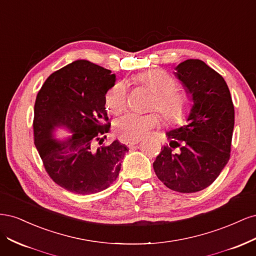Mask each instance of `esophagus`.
I'll return each mask as SVG.
<instances>
[{"instance_id":"obj_1","label":"esophagus","mask_w":256,"mask_h":256,"mask_svg":"<svg viewBox=\"0 0 256 256\" xmlns=\"http://www.w3.org/2000/svg\"><path fill=\"white\" fill-rule=\"evenodd\" d=\"M138 143H140V140H136V141H130V142H127V143H126V145H127L128 147H132V146L136 145Z\"/></svg>"}]
</instances>
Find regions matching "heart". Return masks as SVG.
<instances>
[{
    "instance_id": "obj_1",
    "label": "heart",
    "mask_w": 256,
    "mask_h": 256,
    "mask_svg": "<svg viewBox=\"0 0 256 256\" xmlns=\"http://www.w3.org/2000/svg\"><path fill=\"white\" fill-rule=\"evenodd\" d=\"M134 81L154 92L152 108L157 109L168 122H180L190 112L191 102L186 92L175 88L173 76L162 69H150L134 76ZM106 106L111 113L118 114L126 106L127 88L124 82L118 81L108 90ZM160 115L156 112L138 114L129 112L116 120L114 131L122 141L140 140L159 125Z\"/></svg>"
}]
</instances>
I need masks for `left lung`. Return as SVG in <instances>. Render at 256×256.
I'll use <instances>...</instances> for the list:
<instances>
[{"instance_id": "left-lung-1", "label": "left lung", "mask_w": 256, "mask_h": 256, "mask_svg": "<svg viewBox=\"0 0 256 256\" xmlns=\"http://www.w3.org/2000/svg\"><path fill=\"white\" fill-rule=\"evenodd\" d=\"M175 70L193 106L187 125L166 132L170 146L152 166L168 189L192 193L210 186L228 162L235 111L226 82L203 60H187Z\"/></svg>"}]
</instances>
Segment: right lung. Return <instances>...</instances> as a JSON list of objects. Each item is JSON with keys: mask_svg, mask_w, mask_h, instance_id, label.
Returning <instances> with one entry per match:
<instances>
[{"mask_svg": "<svg viewBox=\"0 0 256 256\" xmlns=\"http://www.w3.org/2000/svg\"><path fill=\"white\" fill-rule=\"evenodd\" d=\"M116 76L109 69L78 60L53 72L38 92L34 106V141L52 180L76 194L100 192L118 178L127 147L102 144L110 128L106 94ZM64 126L72 136L52 138Z\"/></svg>", "mask_w": 256, "mask_h": 256, "instance_id": "add662e5", "label": "right lung"}]
</instances>
